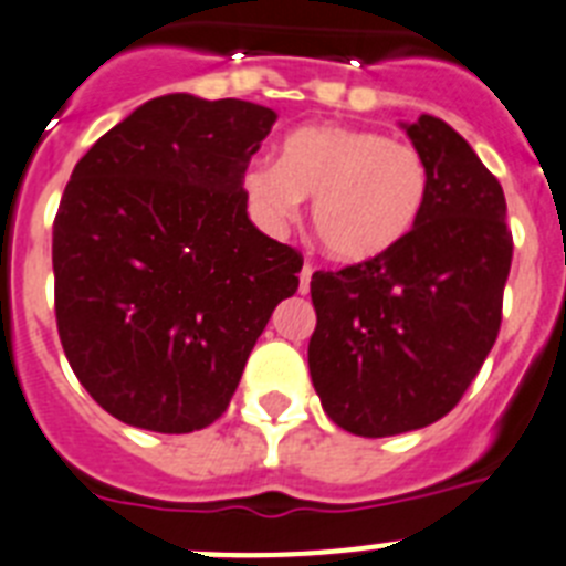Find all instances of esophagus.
I'll list each match as a JSON object with an SVG mask.
<instances>
[{
	"mask_svg": "<svg viewBox=\"0 0 566 566\" xmlns=\"http://www.w3.org/2000/svg\"><path fill=\"white\" fill-rule=\"evenodd\" d=\"M312 274H314V266L312 263H306V266H303V272H300V292L303 294L312 289Z\"/></svg>",
	"mask_w": 566,
	"mask_h": 566,
	"instance_id": "obj_1",
	"label": "esophagus"
}]
</instances>
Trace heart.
I'll use <instances>...</instances> for the list:
<instances>
[{"mask_svg": "<svg viewBox=\"0 0 566 566\" xmlns=\"http://www.w3.org/2000/svg\"><path fill=\"white\" fill-rule=\"evenodd\" d=\"M431 172L413 144L374 129L306 127L283 144L280 161H258L247 192L269 221H292L314 198L323 247L345 263H365L399 247L417 227Z\"/></svg>", "mask_w": 566, "mask_h": 566, "instance_id": "heart-1", "label": "heart"}]
</instances>
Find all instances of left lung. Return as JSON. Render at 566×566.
<instances>
[{
    "label": "left lung",
    "instance_id": "8db88e82",
    "mask_svg": "<svg viewBox=\"0 0 566 566\" xmlns=\"http://www.w3.org/2000/svg\"><path fill=\"white\" fill-rule=\"evenodd\" d=\"M431 189L382 258L312 274L308 371L323 411L357 437H397L457 408L502 328L513 234L502 184L453 127L408 124Z\"/></svg>",
    "mask_w": 566,
    "mask_h": 566
}]
</instances>
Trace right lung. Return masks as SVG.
I'll use <instances>...</instances> for the list:
<instances>
[{"instance_id":"obj_1","label":"right lung","mask_w":566,"mask_h":566,"mask_svg":"<svg viewBox=\"0 0 566 566\" xmlns=\"http://www.w3.org/2000/svg\"><path fill=\"white\" fill-rule=\"evenodd\" d=\"M274 109L172 93L87 149L53 221L56 326L87 394L155 433L227 411L303 254L249 221L247 167Z\"/></svg>"}]
</instances>
